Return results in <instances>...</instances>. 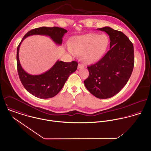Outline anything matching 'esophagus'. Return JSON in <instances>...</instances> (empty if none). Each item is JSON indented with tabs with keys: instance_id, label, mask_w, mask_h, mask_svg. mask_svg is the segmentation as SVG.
Wrapping results in <instances>:
<instances>
[{
	"instance_id": "34e87169",
	"label": "esophagus",
	"mask_w": 151,
	"mask_h": 151,
	"mask_svg": "<svg viewBox=\"0 0 151 151\" xmlns=\"http://www.w3.org/2000/svg\"><path fill=\"white\" fill-rule=\"evenodd\" d=\"M84 67V65H81V64H78V68L80 69V68H82Z\"/></svg>"
}]
</instances>
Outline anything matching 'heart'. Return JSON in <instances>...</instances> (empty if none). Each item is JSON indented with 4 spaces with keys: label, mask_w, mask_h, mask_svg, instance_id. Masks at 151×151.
Returning <instances> with one entry per match:
<instances>
[{
    "label": "heart",
    "mask_w": 151,
    "mask_h": 151,
    "mask_svg": "<svg viewBox=\"0 0 151 151\" xmlns=\"http://www.w3.org/2000/svg\"><path fill=\"white\" fill-rule=\"evenodd\" d=\"M109 40L106 35L89 33L74 37L68 52L73 56L81 54L83 60L87 64H94L99 61L108 47Z\"/></svg>",
    "instance_id": "1"
}]
</instances>
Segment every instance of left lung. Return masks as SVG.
Wrapping results in <instances>:
<instances>
[{
    "label": "left lung",
    "mask_w": 151,
    "mask_h": 151,
    "mask_svg": "<svg viewBox=\"0 0 151 151\" xmlns=\"http://www.w3.org/2000/svg\"><path fill=\"white\" fill-rule=\"evenodd\" d=\"M97 30L109 35L110 50L98 62L87 67L89 74L84 83L95 97L107 99L119 93L127 83L134 65V47L121 31L109 27Z\"/></svg>",
    "instance_id": "left-lung-1"
}]
</instances>
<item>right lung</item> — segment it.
<instances>
[{
	"mask_svg": "<svg viewBox=\"0 0 151 151\" xmlns=\"http://www.w3.org/2000/svg\"><path fill=\"white\" fill-rule=\"evenodd\" d=\"M67 31L64 28L53 27H42L31 29L23 37L17 49V65L19 78L26 90L41 99H48L56 95L64 86L67 78L76 71L78 63L75 61L63 62L59 60L49 70L42 74L32 75L22 67L19 60V49L22 42L28 37L39 35L49 37L58 45H61L63 37Z\"/></svg>",
	"mask_w": 151,
	"mask_h": 151,
	"instance_id": "1",
	"label": "right lung"
}]
</instances>
